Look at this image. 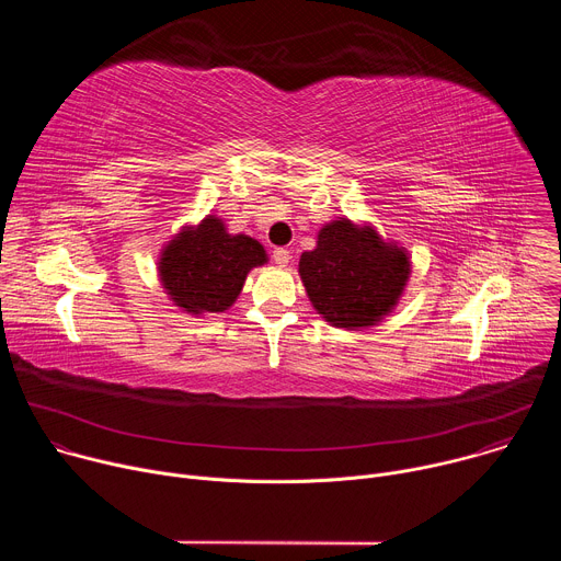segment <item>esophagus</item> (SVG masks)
I'll use <instances>...</instances> for the list:
<instances>
[{
    "label": "esophagus",
    "mask_w": 561,
    "mask_h": 561,
    "mask_svg": "<svg viewBox=\"0 0 561 561\" xmlns=\"http://www.w3.org/2000/svg\"><path fill=\"white\" fill-rule=\"evenodd\" d=\"M273 262H275L277 266H286V264L290 262V251H288V249H275V251H273Z\"/></svg>",
    "instance_id": "esophagus-1"
}]
</instances>
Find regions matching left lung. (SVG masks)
Here are the masks:
<instances>
[{"label": "left lung", "instance_id": "8db88e82", "mask_svg": "<svg viewBox=\"0 0 561 561\" xmlns=\"http://www.w3.org/2000/svg\"><path fill=\"white\" fill-rule=\"evenodd\" d=\"M299 277L331 327L370 329L404 295L411 257L397 242H383L370 224L337 217L317 232V247L301 253Z\"/></svg>", "mask_w": 561, "mask_h": 561}]
</instances>
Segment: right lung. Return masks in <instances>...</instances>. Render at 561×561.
Returning <instances> with one entry per match:
<instances>
[{
    "mask_svg": "<svg viewBox=\"0 0 561 561\" xmlns=\"http://www.w3.org/2000/svg\"><path fill=\"white\" fill-rule=\"evenodd\" d=\"M268 255L257 239L226 230L224 219L206 215L184 226L157 260L159 282L171 301L188 314L224 312L244 288L249 273Z\"/></svg>",
    "mask_w": 561,
    "mask_h": 561,
    "instance_id": "add662e5",
    "label": "right lung"
}]
</instances>
